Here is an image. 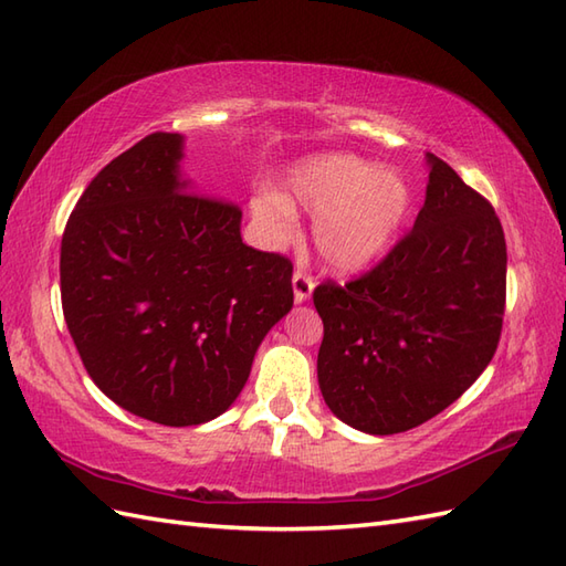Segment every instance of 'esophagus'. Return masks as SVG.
<instances>
[{"instance_id":"obj_1","label":"esophagus","mask_w":566,"mask_h":566,"mask_svg":"<svg viewBox=\"0 0 566 566\" xmlns=\"http://www.w3.org/2000/svg\"><path fill=\"white\" fill-rule=\"evenodd\" d=\"M292 284H294V301H296V303H303V301L311 298L315 282H313V277H311V274H308L306 270L298 268V270L294 272Z\"/></svg>"}]
</instances>
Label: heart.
<instances>
[{"label":"heart","mask_w":566,"mask_h":566,"mask_svg":"<svg viewBox=\"0 0 566 566\" xmlns=\"http://www.w3.org/2000/svg\"><path fill=\"white\" fill-rule=\"evenodd\" d=\"M301 206L315 217V249L329 268L354 272L378 260L411 210V186L395 169H380L356 155H317L286 177V196H253V220L268 241L284 243L296 234Z\"/></svg>","instance_id":"b5f03b06"}]
</instances>
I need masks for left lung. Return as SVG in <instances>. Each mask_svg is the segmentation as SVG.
I'll return each mask as SVG.
<instances>
[{
	"label": "left lung",
	"mask_w": 566,
	"mask_h": 566,
	"mask_svg": "<svg viewBox=\"0 0 566 566\" xmlns=\"http://www.w3.org/2000/svg\"><path fill=\"white\" fill-rule=\"evenodd\" d=\"M413 229L349 284L315 286L323 317L317 382L339 421L370 434L411 430L444 411L495 356L506 243L490 202L428 153Z\"/></svg>",
	"instance_id": "1"
}]
</instances>
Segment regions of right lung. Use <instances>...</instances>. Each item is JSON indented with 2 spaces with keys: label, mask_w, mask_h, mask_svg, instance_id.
Returning <instances> with one entry per match:
<instances>
[{
  "label": "right lung",
  "mask_w": 566,
  "mask_h": 566,
  "mask_svg": "<svg viewBox=\"0 0 566 566\" xmlns=\"http://www.w3.org/2000/svg\"><path fill=\"white\" fill-rule=\"evenodd\" d=\"M184 136L157 132L97 174L60 258L69 335L134 416L184 428L224 413L294 306L292 260L241 241L234 202L191 193Z\"/></svg>",
  "instance_id": "obj_1"
}]
</instances>
